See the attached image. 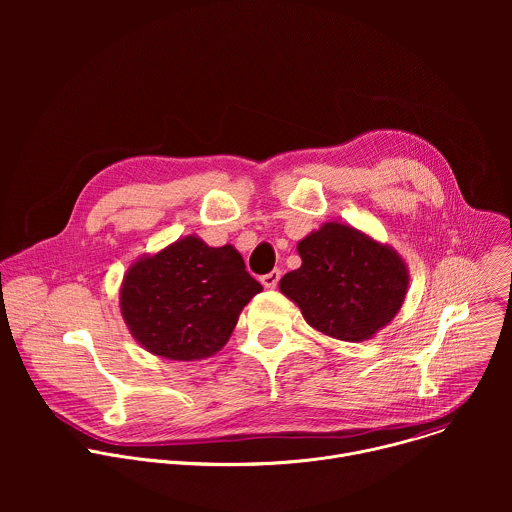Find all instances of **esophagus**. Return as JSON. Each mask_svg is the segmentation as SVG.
<instances>
[{
    "instance_id": "obj_1",
    "label": "esophagus",
    "mask_w": 512,
    "mask_h": 512,
    "mask_svg": "<svg viewBox=\"0 0 512 512\" xmlns=\"http://www.w3.org/2000/svg\"><path fill=\"white\" fill-rule=\"evenodd\" d=\"M279 277H281V271H279V269H273V271H269L267 275L261 277V283H263V287H267V289H275L277 283H279Z\"/></svg>"
}]
</instances>
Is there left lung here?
<instances>
[{"instance_id":"1","label":"left lung","mask_w":512,"mask_h":512,"mask_svg":"<svg viewBox=\"0 0 512 512\" xmlns=\"http://www.w3.org/2000/svg\"><path fill=\"white\" fill-rule=\"evenodd\" d=\"M298 253L302 265L281 277L279 291L324 336L369 340L401 310L409 267L391 245L330 221L306 235Z\"/></svg>"}]
</instances>
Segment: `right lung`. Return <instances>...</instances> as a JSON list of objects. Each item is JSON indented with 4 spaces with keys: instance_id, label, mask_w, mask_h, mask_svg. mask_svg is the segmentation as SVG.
Instances as JSON below:
<instances>
[{
    "instance_id": "obj_1",
    "label": "right lung",
    "mask_w": 512,
    "mask_h": 512,
    "mask_svg": "<svg viewBox=\"0 0 512 512\" xmlns=\"http://www.w3.org/2000/svg\"><path fill=\"white\" fill-rule=\"evenodd\" d=\"M261 283L233 245L208 247L198 235L135 259L121 281L119 308L129 334L168 360H200L221 350Z\"/></svg>"
}]
</instances>
